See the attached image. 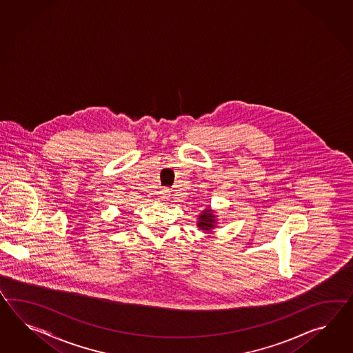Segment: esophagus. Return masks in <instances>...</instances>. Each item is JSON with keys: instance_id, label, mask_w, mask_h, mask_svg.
Returning <instances> with one entry per match:
<instances>
[{"instance_id": "esophagus-1", "label": "esophagus", "mask_w": 353, "mask_h": 353, "mask_svg": "<svg viewBox=\"0 0 353 353\" xmlns=\"http://www.w3.org/2000/svg\"><path fill=\"white\" fill-rule=\"evenodd\" d=\"M170 196H171V191H170V189H163L159 191V198L168 199Z\"/></svg>"}]
</instances>
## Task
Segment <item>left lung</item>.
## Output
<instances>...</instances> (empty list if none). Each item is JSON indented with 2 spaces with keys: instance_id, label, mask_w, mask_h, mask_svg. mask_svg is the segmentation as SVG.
I'll return each mask as SVG.
<instances>
[{
  "instance_id": "left-lung-1",
  "label": "left lung",
  "mask_w": 353,
  "mask_h": 353,
  "mask_svg": "<svg viewBox=\"0 0 353 353\" xmlns=\"http://www.w3.org/2000/svg\"><path fill=\"white\" fill-rule=\"evenodd\" d=\"M218 215L214 209L209 207L204 210L200 212V214L198 215V222H196V227L199 228V231H203V232H212L213 230H215L218 227Z\"/></svg>"
}]
</instances>
